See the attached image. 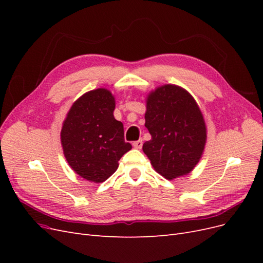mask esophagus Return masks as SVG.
<instances>
[{
	"label": "esophagus",
	"instance_id": "1",
	"mask_svg": "<svg viewBox=\"0 0 263 263\" xmlns=\"http://www.w3.org/2000/svg\"><path fill=\"white\" fill-rule=\"evenodd\" d=\"M133 146L136 148V149H141V147H142V139H139L137 141H134L133 142Z\"/></svg>",
	"mask_w": 263,
	"mask_h": 263
}]
</instances>
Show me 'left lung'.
<instances>
[{"instance_id": "obj_1", "label": "left lung", "mask_w": 263, "mask_h": 263, "mask_svg": "<svg viewBox=\"0 0 263 263\" xmlns=\"http://www.w3.org/2000/svg\"><path fill=\"white\" fill-rule=\"evenodd\" d=\"M146 103L145 126L151 139L142 150L163 178L185 176L200 161L208 137L196 101L183 87L164 84L151 91Z\"/></svg>"}]
</instances>
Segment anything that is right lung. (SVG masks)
Returning a JSON list of instances; mask_svg holds the SVG:
<instances>
[{
	"label": "right lung",
	"instance_id": "right-lung-1",
	"mask_svg": "<svg viewBox=\"0 0 263 263\" xmlns=\"http://www.w3.org/2000/svg\"><path fill=\"white\" fill-rule=\"evenodd\" d=\"M115 98L107 89L84 93L71 106L61 129V145L78 176L94 183L107 180L132 149L124 126L115 119Z\"/></svg>",
	"mask_w": 263,
	"mask_h": 263
}]
</instances>
